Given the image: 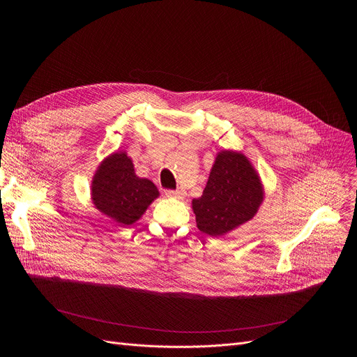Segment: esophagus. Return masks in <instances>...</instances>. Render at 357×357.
Masks as SVG:
<instances>
[{"mask_svg": "<svg viewBox=\"0 0 357 357\" xmlns=\"http://www.w3.org/2000/svg\"><path fill=\"white\" fill-rule=\"evenodd\" d=\"M165 195H167L168 197L183 199V197H185V195H186V192H185L183 189H176V190H167V192H165Z\"/></svg>", "mask_w": 357, "mask_h": 357, "instance_id": "1", "label": "esophagus"}]
</instances>
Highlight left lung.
<instances>
[{"label":"left lung","instance_id":"obj_1","mask_svg":"<svg viewBox=\"0 0 357 357\" xmlns=\"http://www.w3.org/2000/svg\"><path fill=\"white\" fill-rule=\"evenodd\" d=\"M264 200L261 178L241 151L216 154L208 183L192 200L196 226L212 237L230 233L257 215Z\"/></svg>","mask_w":357,"mask_h":357}]
</instances>
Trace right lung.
<instances>
[{
    "label": "right lung",
    "mask_w": 357,
    "mask_h": 357,
    "mask_svg": "<svg viewBox=\"0 0 357 357\" xmlns=\"http://www.w3.org/2000/svg\"><path fill=\"white\" fill-rule=\"evenodd\" d=\"M94 208L120 226L139 220L160 192L155 183L137 176L126 151H116L97 167L90 186Z\"/></svg>",
    "instance_id": "obj_1"
}]
</instances>
